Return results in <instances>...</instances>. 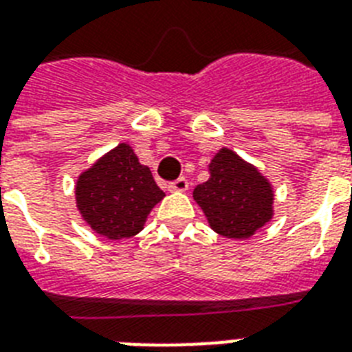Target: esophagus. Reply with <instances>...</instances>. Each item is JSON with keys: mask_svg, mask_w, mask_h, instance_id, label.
I'll list each match as a JSON object with an SVG mask.
<instances>
[{"mask_svg": "<svg viewBox=\"0 0 352 352\" xmlns=\"http://www.w3.org/2000/svg\"><path fill=\"white\" fill-rule=\"evenodd\" d=\"M188 186H190V182H188L184 177H181V179H177V181H173L168 184L170 192H186Z\"/></svg>", "mask_w": 352, "mask_h": 352, "instance_id": "obj_1", "label": "esophagus"}]
</instances>
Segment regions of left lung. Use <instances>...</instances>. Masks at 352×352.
Masks as SVG:
<instances>
[{"mask_svg": "<svg viewBox=\"0 0 352 352\" xmlns=\"http://www.w3.org/2000/svg\"><path fill=\"white\" fill-rule=\"evenodd\" d=\"M210 179L193 199L210 228L228 239H248L274 217V186L256 166L230 148H221L208 164Z\"/></svg>", "mask_w": 352, "mask_h": 352, "instance_id": "obj_1", "label": "left lung"}]
</instances>
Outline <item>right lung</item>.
Segmentation results:
<instances>
[{
    "instance_id": "obj_1",
    "label": "right lung",
    "mask_w": 352,
    "mask_h": 352,
    "mask_svg": "<svg viewBox=\"0 0 352 352\" xmlns=\"http://www.w3.org/2000/svg\"><path fill=\"white\" fill-rule=\"evenodd\" d=\"M74 197L91 230L117 241L142 230L164 192L157 186L148 166L138 162L131 146L122 142L80 173Z\"/></svg>"
}]
</instances>
